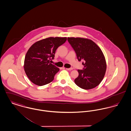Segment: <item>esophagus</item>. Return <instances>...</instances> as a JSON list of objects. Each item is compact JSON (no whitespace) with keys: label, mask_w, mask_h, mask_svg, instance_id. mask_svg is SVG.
<instances>
[{"label":"esophagus","mask_w":131,"mask_h":131,"mask_svg":"<svg viewBox=\"0 0 131 131\" xmlns=\"http://www.w3.org/2000/svg\"><path fill=\"white\" fill-rule=\"evenodd\" d=\"M66 69L67 70H71L73 69V68H66Z\"/></svg>","instance_id":"1"}]
</instances>
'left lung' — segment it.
<instances>
[{
	"instance_id": "8db88e82",
	"label": "left lung",
	"mask_w": 131,
	"mask_h": 131,
	"mask_svg": "<svg viewBox=\"0 0 131 131\" xmlns=\"http://www.w3.org/2000/svg\"><path fill=\"white\" fill-rule=\"evenodd\" d=\"M79 61L83 60L84 67L78 70L79 76L74 82L81 88L89 90L100 84L106 71V62L99 47L92 40L80 37H68Z\"/></svg>"
}]
</instances>
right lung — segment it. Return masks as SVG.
Masks as SVG:
<instances>
[{"label":"right lung","instance_id":"add662e5","mask_svg":"<svg viewBox=\"0 0 131 131\" xmlns=\"http://www.w3.org/2000/svg\"><path fill=\"white\" fill-rule=\"evenodd\" d=\"M67 40L66 37H49L34 43L25 57L24 68L28 78L33 83L43 86L54 80L59 71L50 63L56 49Z\"/></svg>","mask_w":131,"mask_h":131}]
</instances>
